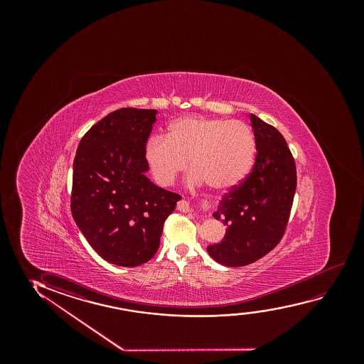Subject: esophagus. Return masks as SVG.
I'll use <instances>...</instances> for the list:
<instances>
[{"instance_id": "34e87169", "label": "esophagus", "mask_w": 364, "mask_h": 364, "mask_svg": "<svg viewBox=\"0 0 364 364\" xmlns=\"http://www.w3.org/2000/svg\"><path fill=\"white\" fill-rule=\"evenodd\" d=\"M211 208H213L211 201H209V200L203 201L201 209L204 210V211H209ZM178 210H180V211H188L189 210V203L186 200H180L179 203H178Z\"/></svg>"}]
</instances>
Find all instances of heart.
Instances as JSON below:
<instances>
[{"label": "heart", "instance_id": "heart-1", "mask_svg": "<svg viewBox=\"0 0 364 364\" xmlns=\"http://www.w3.org/2000/svg\"><path fill=\"white\" fill-rule=\"evenodd\" d=\"M255 153L254 132L244 122L193 115L170 123L165 136H151L144 158L160 186L173 184L189 160L193 183L228 191L249 175Z\"/></svg>", "mask_w": 364, "mask_h": 364}]
</instances>
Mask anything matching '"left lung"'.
<instances>
[{
  "label": "left lung",
  "instance_id": "1",
  "mask_svg": "<svg viewBox=\"0 0 364 364\" xmlns=\"http://www.w3.org/2000/svg\"><path fill=\"white\" fill-rule=\"evenodd\" d=\"M256 139L254 168L220 201L214 218L228 226L225 239L208 252L219 264L240 267L279 245L289 224L297 185L292 153L279 130L250 115Z\"/></svg>",
  "mask_w": 364,
  "mask_h": 364
}]
</instances>
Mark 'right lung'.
<instances>
[{
    "label": "right lung",
    "instance_id": "obj_1",
    "mask_svg": "<svg viewBox=\"0 0 364 364\" xmlns=\"http://www.w3.org/2000/svg\"><path fill=\"white\" fill-rule=\"evenodd\" d=\"M156 113L112 112L83 135L73 161L75 224L100 257L123 267L153 259L165 220L181 199L145 176V144Z\"/></svg>",
    "mask_w": 364,
    "mask_h": 364
}]
</instances>
